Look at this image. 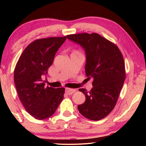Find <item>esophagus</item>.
I'll use <instances>...</instances> for the list:
<instances>
[{"label":"esophagus","instance_id":"obj_1","mask_svg":"<svg viewBox=\"0 0 146 146\" xmlns=\"http://www.w3.org/2000/svg\"><path fill=\"white\" fill-rule=\"evenodd\" d=\"M75 89H70V88H66V93L68 94V95H71L73 93L75 92Z\"/></svg>","mask_w":146,"mask_h":146}]
</instances>
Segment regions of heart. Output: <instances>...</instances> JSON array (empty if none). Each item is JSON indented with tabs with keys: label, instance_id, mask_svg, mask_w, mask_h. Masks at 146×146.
Here are the masks:
<instances>
[{
	"label": "heart",
	"instance_id": "1",
	"mask_svg": "<svg viewBox=\"0 0 146 146\" xmlns=\"http://www.w3.org/2000/svg\"><path fill=\"white\" fill-rule=\"evenodd\" d=\"M79 53L78 51H76V50H74L73 51V53Z\"/></svg>",
	"mask_w": 146,
	"mask_h": 146
}]
</instances>
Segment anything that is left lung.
I'll list each match as a JSON object with an SVG mask.
<instances>
[{"instance_id": "1", "label": "left lung", "mask_w": 146, "mask_h": 146, "mask_svg": "<svg viewBox=\"0 0 146 146\" xmlns=\"http://www.w3.org/2000/svg\"><path fill=\"white\" fill-rule=\"evenodd\" d=\"M67 37L84 49L86 76L93 78L90 91L78 90L85 95L86 101L78 110L88 119L100 120L114 109L122 88L125 78L123 55L115 44L98 33L72 34Z\"/></svg>"}]
</instances>
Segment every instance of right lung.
Returning <instances> with one entry per match:
<instances>
[{
    "mask_svg": "<svg viewBox=\"0 0 146 146\" xmlns=\"http://www.w3.org/2000/svg\"><path fill=\"white\" fill-rule=\"evenodd\" d=\"M67 36L40 38L32 42L20 56L14 70V82L24 108L37 120L50 117L64 98L65 88L45 86L43 76Z\"/></svg>",
    "mask_w": 146,
    "mask_h": 146,
    "instance_id": "1",
    "label": "right lung"
}]
</instances>
